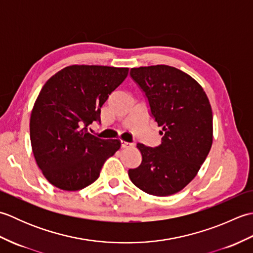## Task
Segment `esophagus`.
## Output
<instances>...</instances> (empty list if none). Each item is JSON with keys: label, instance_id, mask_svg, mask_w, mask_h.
I'll use <instances>...</instances> for the list:
<instances>
[{"label": "esophagus", "instance_id": "obj_1", "mask_svg": "<svg viewBox=\"0 0 253 253\" xmlns=\"http://www.w3.org/2000/svg\"><path fill=\"white\" fill-rule=\"evenodd\" d=\"M121 146L123 149H127V148H130L132 147V143H129V142H126V141H122L121 142Z\"/></svg>", "mask_w": 253, "mask_h": 253}]
</instances>
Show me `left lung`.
Instances as JSON below:
<instances>
[{
	"instance_id": "left-lung-1",
	"label": "left lung",
	"mask_w": 253,
	"mask_h": 253,
	"mask_svg": "<svg viewBox=\"0 0 253 253\" xmlns=\"http://www.w3.org/2000/svg\"><path fill=\"white\" fill-rule=\"evenodd\" d=\"M130 77L146 95L163 137L155 148L137 143L142 161L128 176L149 195H174L195 178L212 147L211 104L201 85L175 67L131 68Z\"/></svg>"
}]
</instances>
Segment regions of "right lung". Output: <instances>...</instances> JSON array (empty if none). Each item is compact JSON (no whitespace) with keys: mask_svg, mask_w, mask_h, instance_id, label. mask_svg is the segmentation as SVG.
<instances>
[{"mask_svg":"<svg viewBox=\"0 0 253 253\" xmlns=\"http://www.w3.org/2000/svg\"><path fill=\"white\" fill-rule=\"evenodd\" d=\"M128 75V68L72 65L52 76L35 102L30 141L42 174L56 188L76 191L92 184L105 161L121 148L88 132L101 107Z\"/></svg>","mask_w":253,"mask_h":253,"instance_id":"right-lung-1","label":"right lung"}]
</instances>
